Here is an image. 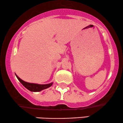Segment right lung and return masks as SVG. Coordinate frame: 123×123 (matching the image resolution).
I'll use <instances>...</instances> for the list:
<instances>
[{
  "mask_svg": "<svg viewBox=\"0 0 123 123\" xmlns=\"http://www.w3.org/2000/svg\"><path fill=\"white\" fill-rule=\"evenodd\" d=\"M17 79L19 81L23 84V86L24 87H26L27 89H28L29 90L31 91V92H40V91L43 90V89H46L48 88V87H50L52 85L53 83L51 82L50 84H33V83H29L25 81H23V80H21L20 78H19L16 74Z\"/></svg>",
  "mask_w": 123,
  "mask_h": 123,
  "instance_id": "right-lung-1",
  "label": "right lung"
}]
</instances>
